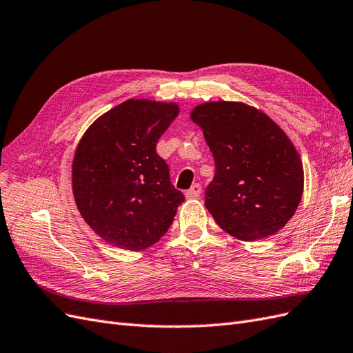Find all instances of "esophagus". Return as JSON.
I'll use <instances>...</instances> for the list:
<instances>
[{
  "label": "esophagus",
  "mask_w": 353,
  "mask_h": 353,
  "mask_svg": "<svg viewBox=\"0 0 353 353\" xmlns=\"http://www.w3.org/2000/svg\"><path fill=\"white\" fill-rule=\"evenodd\" d=\"M200 194H201V185L200 184H194L190 190L185 191L187 199H197Z\"/></svg>",
  "instance_id": "34e87169"
}]
</instances>
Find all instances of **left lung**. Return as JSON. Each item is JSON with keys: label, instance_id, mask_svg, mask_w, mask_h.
Returning <instances> with one entry per match:
<instances>
[{"label": "left lung", "instance_id": "8db88e82", "mask_svg": "<svg viewBox=\"0 0 353 353\" xmlns=\"http://www.w3.org/2000/svg\"><path fill=\"white\" fill-rule=\"evenodd\" d=\"M190 117L215 159L205 206L218 225L241 241L285 227L302 200L303 166L281 128L241 101L201 103Z\"/></svg>", "mask_w": 353, "mask_h": 353}]
</instances>
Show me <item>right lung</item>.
<instances>
[{
  "instance_id": "1",
  "label": "right lung",
  "mask_w": 353,
  "mask_h": 353,
  "mask_svg": "<svg viewBox=\"0 0 353 353\" xmlns=\"http://www.w3.org/2000/svg\"><path fill=\"white\" fill-rule=\"evenodd\" d=\"M178 113L174 101L130 99L95 119L74 150V203L91 230L116 248H150L185 200L156 153L160 135Z\"/></svg>"
}]
</instances>
